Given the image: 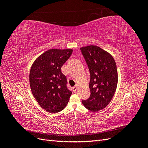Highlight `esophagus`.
I'll use <instances>...</instances> for the list:
<instances>
[{"mask_svg":"<svg viewBox=\"0 0 148 148\" xmlns=\"http://www.w3.org/2000/svg\"><path fill=\"white\" fill-rule=\"evenodd\" d=\"M77 86H75L74 87H73V91L74 92L77 91Z\"/></svg>","mask_w":148,"mask_h":148,"instance_id":"1","label":"esophagus"}]
</instances>
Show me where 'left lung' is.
Listing matches in <instances>:
<instances>
[{
  "instance_id": "1",
  "label": "left lung",
  "mask_w": 148,
  "mask_h": 148,
  "mask_svg": "<svg viewBox=\"0 0 148 148\" xmlns=\"http://www.w3.org/2000/svg\"><path fill=\"white\" fill-rule=\"evenodd\" d=\"M90 74L91 95L82 100L84 106L93 112L101 110L109 104L117 86V65L113 57L96 46L80 48Z\"/></svg>"
}]
</instances>
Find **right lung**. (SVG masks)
<instances>
[{
    "label": "right lung",
    "instance_id": "right-lung-1",
    "mask_svg": "<svg viewBox=\"0 0 148 148\" xmlns=\"http://www.w3.org/2000/svg\"><path fill=\"white\" fill-rule=\"evenodd\" d=\"M72 49H52L34 61L29 73V84L34 98L42 108L57 113L66 107L71 95L61 67L72 53Z\"/></svg>",
    "mask_w": 148,
    "mask_h": 148
}]
</instances>
